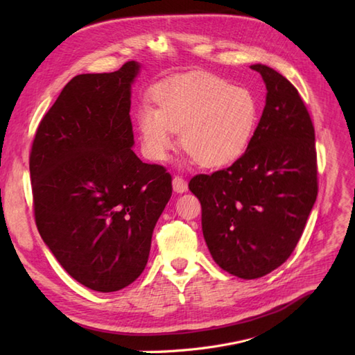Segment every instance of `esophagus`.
I'll return each instance as SVG.
<instances>
[{
	"mask_svg": "<svg viewBox=\"0 0 355 355\" xmlns=\"http://www.w3.org/2000/svg\"><path fill=\"white\" fill-rule=\"evenodd\" d=\"M173 189L176 192H185L188 189V184L187 180L182 176H175L173 178Z\"/></svg>",
	"mask_w": 355,
	"mask_h": 355,
	"instance_id": "34e87169",
	"label": "esophagus"
}]
</instances>
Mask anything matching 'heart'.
Segmentation results:
<instances>
[{"instance_id":"b5f03b06","label":"heart","mask_w":355,"mask_h":355,"mask_svg":"<svg viewBox=\"0 0 355 355\" xmlns=\"http://www.w3.org/2000/svg\"><path fill=\"white\" fill-rule=\"evenodd\" d=\"M153 106L136 114L144 153L163 161L180 144L197 164L213 168L239 159L249 148L259 123V101L245 87L218 75L191 72L157 84Z\"/></svg>"}]
</instances>
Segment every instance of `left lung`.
<instances>
[{
	"mask_svg": "<svg viewBox=\"0 0 355 355\" xmlns=\"http://www.w3.org/2000/svg\"><path fill=\"white\" fill-rule=\"evenodd\" d=\"M250 68L262 75L268 93L249 148L230 167L189 180L211 257L244 280L288 259L318 192L315 133L302 98L272 68Z\"/></svg>",
	"mask_w": 355,
	"mask_h": 355,
	"instance_id": "1",
	"label": "left lung"
}]
</instances>
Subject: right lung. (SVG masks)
Returning a JSON list of instances; mask_svg holds the SVG:
<instances>
[{"label":"right lung","instance_id":"obj_1","mask_svg":"<svg viewBox=\"0 0 355 355\" xmlns=\"http://www.w3.org/2000/svg\"><path fill=\"white\" fill-rule=\"evenodd\" d=\"M135 60L73 77L32 142V206L41 239L65 271L96 292L142 274L155 223L171 197L166 167L132 151Z\"/></svg>","mask_w":355,"mask_h":355}]
</instances>
